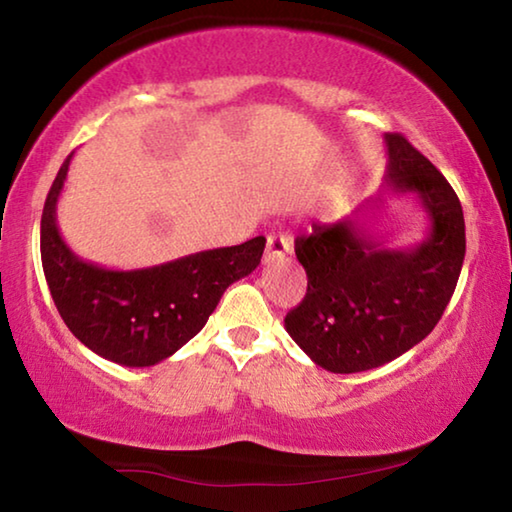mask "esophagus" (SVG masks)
Masks as SVG:
<instances>
[{
  "label": "esophagus",
  "instance_id": "obj_1",
  "mask_svg": "<svg viewBox=\"0 0 512 512\" xmlns=\"http://www.w3.org/2000/svg\"><path fill=\"white\" fill-rule=\"evenodd\" d=\"M292 250V241H289L287 234H271L266 239V253H264V262H276L282 255H287Z\"/></svg>",
  "mask_w": 512,
  "mask_h": 512
}]
</instances>
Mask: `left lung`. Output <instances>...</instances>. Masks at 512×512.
I'll return each mask as SVG.
<instances>
[{
  "instance_id": "left-lung-1",
  "label": "left lung",
  "mask_w": 512,
  "mask_h": 512,
  "mask_svg": "<svg viewBox=\"0 0 512 512\" xmlns=\"http://www.w3.org/2000/svg\"><path fill=\"white\" fill-rule=\"evenodd\" d=\"M386 174L377 197L338 223H312L296 239L308 276L305 299L285 329L319 368L352 375L418 345L444 315L460 278L464 216L451 183L400 133H386ZM386 194H414L428 218L423 242L384 249L364 227Z\"/></svg>"
}]
</instances>
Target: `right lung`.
Listing matches in <instances>:
<instances>
[{"label":"right lung","mask_w":512,"mask_h":512,"mask_svg":"<svg viewBox=\"0 0 512 512\" xmlns=\"http://www.w3.org/2000/svg\"><path fill=\"white\" fill-rule=\"evenodd\" d=\"M73 154L59 167L41 218V262L64 324L91 352L149 368L186 345L232 282L257 269L264 236L147 269H105L73 253L57 227V202Z\"/></svg>","instance_id":"right-lung-1"}]
</instances>
